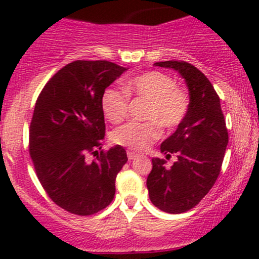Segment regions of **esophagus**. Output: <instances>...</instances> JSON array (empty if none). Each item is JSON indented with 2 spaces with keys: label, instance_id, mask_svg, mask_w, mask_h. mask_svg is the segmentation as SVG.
<instances>
[{
  "label": "esophagus",
  "instance_id": "34e87169",
  "mask_svg": "<svg viewBox=\"0 0 259 259\" xmlns=\"http://www.w3.org/2000/svg\"><path fill=\"white\" fill-rule=\"evenodd\" d=\"M127 158L130 159V160H134V159H137L138 156H139V154H137V153H134V151H132V150H127Z\"/></svg>",
  "mask_w": 259,
  "mask_h": 259
}]
</instances>
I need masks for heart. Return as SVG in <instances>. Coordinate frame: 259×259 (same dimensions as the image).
<instances>
[{"label":"heart","mask_w":259,"mask_h":259,"mask_svg":"<svg viewBox=\"0 0 259 259\" xmlns=\"http://www.w3.org/2000/svg\"><path fill=\"white\" fill-rule=\"evenodd\" d=\"M125 91L130 96L146 101L145 122H127L111 134L117 145L142 151L160 138V127L173 130L179 126L189 110V96L177 86L176 80L160 71H149L133 77L125 83ZM104 115L111 122L125 119L129 99L122 91L106 89L101 98Z\"/></svg>","instance_id":"heart-1"}]
</instances>
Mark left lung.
Masks as SVG:
<instances>
[{
	"label": "left lung",
	"instance_id": "left-lung-1",
	"mask_svg": "<svg viewBox=\"0 0 259 259\" xmlns=\"http://www.w3.org/2000/svg\"><path fill=\"white\" fill-rule=\"evenodd\" d=\"M154 65L178 71L189 90L187 116L160 145L166 158L177 154L178 160L168 169L164 159L153 158L146 179L151 203L166 213L179 214L194 208L215 183L228 145V130L219 96L200 70L173 60Z\"/></svg>",
	"mask_w": 259,
	"mask_h": 259
}]
</instances>
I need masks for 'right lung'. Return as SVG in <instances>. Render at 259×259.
Wrapping results in <instances>:
<instances>
[{
  "mask_svg": "<svg viewBox=\"0 0 259 259\" xmlns=\"http://www.w3.org/2000/svg\"><path fill=\"white\" fill-rule=\"evenodd\" d=\"M127 69L114 62H70L38 95L30 125V155L41 185L55 204L91 215L114 199L115 179L127 161L116 145L99 152L105 137L101 98ZM89 153L97 155L87 161Z\"/></svg>",
  "mask_w": 259,
  "mask_h": 259,
  "instance_id": "add662e5",
  "label": "right lung"
}]
</instances>
